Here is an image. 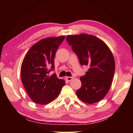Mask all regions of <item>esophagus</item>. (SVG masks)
<instances>
[{
  "mask_svg": "<svg viewBox=\"0 0 133 133\" xmlns=\"http://www.w3.org/2000/svg\"><path fill=\"white\" fill-rule=\"evenodd\" d=\"M72 79H73V77H66V81H68V82L71 81L72 80Z\"/></svg>",
  "mask_w": 133,
  "mask_h": 133,
  "instance_id": "obj_1",
  "label": "esophagus"
}]
</instances>
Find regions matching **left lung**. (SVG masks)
<instances>
[{"instance_id":"obj_1","label":"left lung","mask_w":133,"mask_h":133,"mask_svg":"<svg viewBox=\"0 0 133 133\" xmlns=\"http://www.w3.org/2000/svg\"><path fill=\"white\" fill-rule=\"evenodd\" d=\"M66 41L81 65L89 66L85 75L80 77L82 86L76 91L77 96L88 104L98 102L111 86L115 71L111 51L104 42L93 35H68Z\"/></svg>"}]
</instances>
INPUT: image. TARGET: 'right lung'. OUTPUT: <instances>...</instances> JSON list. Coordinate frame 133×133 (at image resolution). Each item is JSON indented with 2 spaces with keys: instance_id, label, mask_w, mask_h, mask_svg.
<instances>
[{
  "instance_id": "obj_1",
  "label": "right lung",
  "mask_w": 133,
  "mask_h": 133,
  "mask_svg": "<svg viewBox=\"0 0 133 133\" xmlns=\"http://www.w3.org/2000/svg\"><path fill=\"white\" fill-rule=\"evenodd\" d=\"M65 38L62 36L41 40L31 47L23 60L22 83L29 97L37 104L52 102L59 96L65 85V80L58 79L55 73L48 75L54 70L56 52Z\"/></svg>"
}]
</instances>
